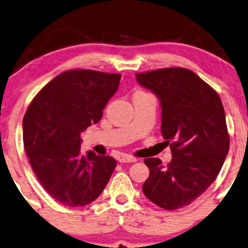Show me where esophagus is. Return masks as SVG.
I'll list each match as a JSON object with an SVG mask.
<instances>
[{"mask_svg":"<svg viewBox=\"0 0 248 248\" xmlns=\"http://www.w3.org/2000/svg\"><path fill=\"white\" fill-rule=\"evenodd\" d=\"M118 161L121 162V163H130V162H136L137 158L133 157V156H131V155L122 154V155H119Z\"/></svg>","mask_w":248,"mask_h":248,"instance_id":"obj_1","label":"esophagus"}]
</instances>
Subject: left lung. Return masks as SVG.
<instances>
[{
  "mask_svg": "<svg viewBox=\"0 0 248 248\" xmlns=\"http://www.w3.org/2000/svg\"><path fill=\"white\" fill-rule=\"evenodd\" d=\"M161 100V133L172 160L145 158L149 177L142 191L156 206H188L212 185L230 147L223 103L217 92L193 71L164 68L136 75Z\"/></svg>",
  "mask_w": 248,
  "mask_h": 248,
  "instance_id": "8db88e82",
  "label": "left lung"
}]
</instances>
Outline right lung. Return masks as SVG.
Here are the masks:
<instances>
[{"instance_id": "obj_1", "label": "right lung", "mask_w": 248, "mask_h": 248, "mask_svg": "<svg viewBox=\"0 0 248 248\" xmlns=\"http://www.w3.org/2000/svg\"><path fill=\"white\" fill-rule=\"evenodd\" d=\"M121 75L66 70L36 94L23 119V140L36 178L55 200L70 207L93 202L117 162L80 151V132L99 123Z\"/></svg>"}]
</instances>
